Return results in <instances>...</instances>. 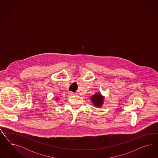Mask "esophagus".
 <instances>
[{
  "mask_svg": "<svg viewBox=\"0 0 158 158\" xmlns=\"http://www.w3.org/2000/svg\"><path fill=\"white\" fill-rule=\"evenodd\" d=\"M69 95H71V96H75V95H77V93H73V92H69Z\"/></svg>",
  "mask_w": 158,
  "mask_h": 158,
  "instance_id": "esophagus-1",
  "label": "esophagus"
}]
</instances>
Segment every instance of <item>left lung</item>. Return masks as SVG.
Returning a JSON list of instances; mask_svg holds the SVG:
<instances>
[{
  "instance_id": "obj_1",
  "label": "left lung",
  "mask_w": 158,
  "mask_h": 158,
  "mask_svg": "<svg viewBox=\"0 0 158 158\" xmlns=\"http://www.w3.org/2000/svg\"><path fill=\"white\" fill-rule=\"evenodd\" d=\"M91 101L93 102V104L96 106H101L102 104L103 98L100 94H96L94 96L91 97Z\"/></svg>"
}]
</instances>
